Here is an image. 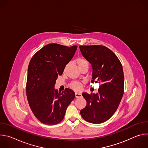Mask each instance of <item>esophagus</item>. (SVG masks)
<instances>
[{"label":"esophagus","mask_w":148,"mask_h":148,"mask_svg":"<svg viewBox=\"0 0 148 148\" xmlns=\"http://www.w3.org/2000/svg\"><path fill=\"white\" fill-rule=\"evenodd\" d=\"M82 97V94L79 92H75V97L76 98H79Z\"/></svg>","instance_id":"esophagus-1"}]
</instances>
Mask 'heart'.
Returning a JSON list of instances; mask_svg holds the SVG:
<instances>
[{
	"label": "heart",
	"mask_w": 148,
	"mask_h": 148,
	"mask_svg": "<svg viewBox=\"0 0 148 148\" xmlns=\"http://www.w3.org/2000/svg\"><path fill=\"white\" fill-rule=\"evenodd\" d=\"M77 66H78L79 69L81 67L84 66H88V61L85 59L84 58L82 57H79L78 58L76 61H75ZM69 86L70 88L72 89L76 90V91H79L81 88V84L80 82L78 81H72L70 84Z\"/></svg>",
	"instance_id": "obj_1"
}]
</instances>
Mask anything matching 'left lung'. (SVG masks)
<instances>
[{
	"label": "left lung",
	"mask_w": 148,
	"mask_h": 148,
	"mask_svg": "<svg viewBox=\"0 0 148 148\" xmlns=\"http://www.w3.org/2000/svg\"><path fill=\"white\" fill-rule=\"evenodd\" d=\"M80 51L92 67V82L101 83L97 94H82L86 107L80 111L84 120L101 123L116 111L124 90V75L121 62L108 48L100 45L80 46Z\"/></svg>",
	"instance_id": "8db88e82"
}]
</instances>
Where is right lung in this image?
Returning a JSON list of instances; mask_svg holds the SVG:
<instances>
[{
    "label": "right lung",
    "instance_id": "1",
    "mask_svg": "<svg viewBox=\"0 0 148 148\" xmlns=\"http://www.w3.org/2000/svg\"><path fill=\"white\" fill-rule=\"evenodd\" d=\"M77 48V46L49 44L36 53L29 62L27 98L33 114L43 123L56 125L61 122L75 98L72 90L66 88L60 93L54 89V86Z\"/></svg>",
    "mask_w": 148,
    "mask_h": 148
}]
</instances>
